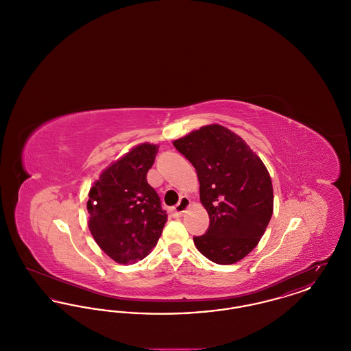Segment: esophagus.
<instances>
[{
    "label": "esophagus",
    "instance_id": "34e87169",
    "mask_svg": "<svg viewBox=\"0 0 351 351\" xmlns=\"http://www.w3.org/2000/svg\"><path fill=\"white\" fill-rule=\"evenodd\" d=\"M189 206H191V200L184 196V197H182L180 201L178 202V205L172 209V216H173V217H182Z\"/></svg>",
    "mask_w": 351,
    "mask_h": 351
}]
</instances>
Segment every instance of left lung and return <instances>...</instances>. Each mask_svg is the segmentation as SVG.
<instances>
[{
    "label": "left lung",
    "mask_w": 351,
    "mask_h": 351,
    "mask_svg": "<svg viewBox=\"0 0 351 351\" xmlns=\"http://www.w3.org/2000/svg\"><path fill=\"white\" fill-rule=\"evenodd\" d=\"M196 168L200 201L209 215L208 232L195 246L217 265H233L255 249L274 212L267 168L237 134L217 123L173 141Z\"/></svg>",
    "instance_id": "1"
}]
</instances>
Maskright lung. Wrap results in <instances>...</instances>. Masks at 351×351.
I'll return each instance as SVG.
<instances>
[{"instance_id":"obj_1","label":"right lung","mask_w":351,"mask_h":351,"mask_svg":"<svg viewBox=\"0 0 351 351\" xmlns=\"http://www.w3.org/2000/svg\"><path fill=\"white\" fill-rule=\"evenodd\" d=\"M158 145H136L101 172L89 189L88 228L96 243L114 262L143 259L162 235L167 213L147 183Z\"/></svg>"}]
</instances>
